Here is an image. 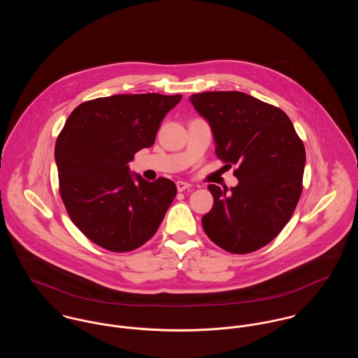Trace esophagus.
Instances as JSON below:
<instances>
[{"label":"esophagus","instance_id":"esophagus-1","mask_svg":"<svg viewBox=\"0 0 358 358\" xmlns=\"http://www.w3.org/2000/svg\"><path fill=\"white\" fill-rule=\"evenodd\" d=\"M176 187H178V192H185V190L190 189V187H192V185H190V183H186V182L179 180V182H176Z\"/></svg>","mask_w":358,"mask_h":358}]
</instances>
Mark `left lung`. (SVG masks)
I'll return each mask as SVG.
<instances>
[{"mask_svg":"<svg viewBox=\"0 0 358 358\" xmlns=\"http://www.w3.org/2000/svg\"><path fill=\"white\" fill-rule=\"evenodd\" d=\"M208 120L215 153L238 179L230 192L209 185L212 209L205 234L230 254H250L273 241L289 222L303 190L306 152L289 117L278 107L236 91L192 95Z\"/></svg>","mask_w":358,"mask_h":358,"instance_id":"obj_1","label":"left lung"}]
</instances>
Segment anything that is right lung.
Instances as JSON below:
<instances>
[{
	"mask_svg": "<svg viewBox=\"0 0 358 358\" xmlns=\"http://www.w3.org/2000/svg\"><path fill=\"white\" fill-rule=\"evenodd\" d=\"M182 95H113L78 104L55 145L59 193L71 222L96 245L129 252L148 243L176 196L166 178L129 173L141 149L153 146L165 114Z\"/></svg>",
	"mask_w": 358,
	"mask_h": 358,
	"instance_id": "add662e5",
	"label": "right lung"
}]
</instances>
